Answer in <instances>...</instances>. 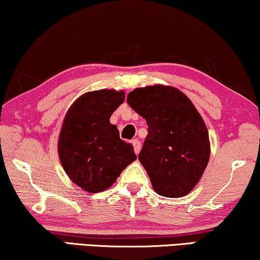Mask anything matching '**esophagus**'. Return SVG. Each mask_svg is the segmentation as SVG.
<instances>
[{
	"instance_id": "1",
	"label": "esophagus",
	"mask_w": 260,
	"mask_h": 260,
	"mask_svg": "<svg viewBox=\"0 0 260 260\" xmlns=\"http://www.w3.org/2000/svg\"><path fill=\"white\" fill-rule=\"evenodd\" d=\"M133 145H134V149H135V153L138 155L139 151H141V142H139L138 139H134Z\"/></svg>"
}]
</instances>
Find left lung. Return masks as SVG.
<instances>
[{"instance_id":"8db88e82","label":"left lung","mask_w":260,"mask_h":260,"mask_svg":"<svg viewBox=\"0 0 260 260\" xmlns=\"http://www.w3.org/2000/svg\"><path fill=\"white\" fill-rule=\"evenodd\" d=\"M126 101L148 123L138 159L153 190L170 198L190 193L211 151L208 127L193 103L180 90L161 84L135 89Z\"/></svg>"}]
</instances>
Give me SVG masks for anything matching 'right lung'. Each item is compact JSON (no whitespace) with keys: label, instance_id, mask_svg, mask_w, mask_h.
<instances>
[{"label":"right lung","instance_id":"1","mask_svg":"<svg viewBox=\"0 0 260 260\" xmlns=\"http://www.w3.org/2000/svg\"><path fill=\"white\" fill-rule=\"evenodd\" d=\"M125 100L123 90L85 92L68 109L58 136V157L71 182L89 193L110 187L127 165L136 160L134 146L119 138L110 123Z\"/></svg>","mask_w":260,"mask_h":260}]
</instances>
